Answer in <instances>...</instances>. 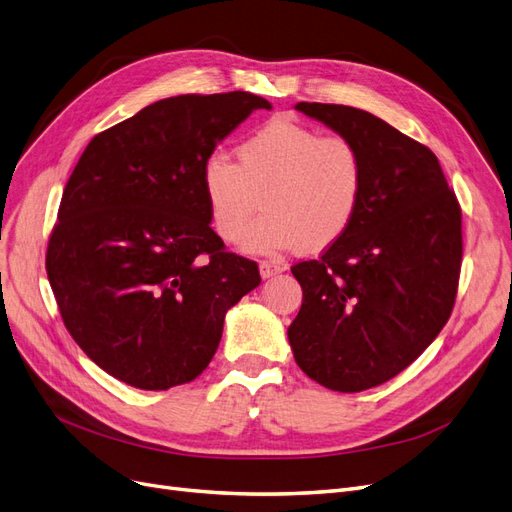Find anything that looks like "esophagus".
<instances>
[{
  "mask_svg": "<svg viewBox=\"0 0 512 512\" xmlns=\"http://www.w3.org/2000/svg\"><path fill=\"white\" fill-rule=\"evenodd\" d=\"M285 270H287V266H285V263H280V261H261L259 263V272H261L263 278H272V276L285 272Z\"/></svg>",
  "mask_w": 512,
  "mask_h": 512,
  "instance_id": "34e87169",
  "label": "esophagus"
}]
</instances>
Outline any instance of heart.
<instances>
[{
	"instance_id": "heart-1",
	"label": "heart",
	"mask_w": 512,
	"mask_h": 512,
	"mask_svg": "<svg viewBox=\"0 0 512 512\" xmlns=\"http://www.w3.org/2000/svg\"><path fill=\"white\" fill-rule=\"evenodd\" d=\"M367 168L344 135L272 118L236 147V164L211 154L200 173L208 217L223 242H238L260 196L267 211L244 235V249L270 253L299 244L320 251L342 238L361 211Z\"/></svg>"
}]
</instances>
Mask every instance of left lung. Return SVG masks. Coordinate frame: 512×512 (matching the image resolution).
Instances as JSON below:
<instances>
[{
  "instance_id": "8db88e82",
  "label": "left lung",
  "mask_w": 512,
  "mask_h": 512,
  "mask_svg": "<svg viewBox=\"0 0 512 512\" xmlns=\"http://www.w3.org/2000/svg\"><path fill=\"white\" fill-rule=\"evenodd\" d=\"M363 151L367 179L350 230L291 268L304 304L289 327L295 363L320 386L361 392L407 369L456 304L462 208L432 151L373 113L297 103Z\"/></svg>"
}]
</instances>
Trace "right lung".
<instances>
[{
	"label": "right lung",
	"instance_id": "add662e5",
	"mask_svg": "<svg viewBox=\"0 0 512 512\" xmlns=\"http://www.w3.org/2000/svg\"><path fill=\"white\" fill-rule=\"evenodd\" d=\"M270 107L242 90L179 94L99 132L75 164L46 272L75 344L120 382L196 380L225 312L259 287L257 263L213 232L200 173L223 137Z\"/></svg>",
	"mask_w": 512,
	"mask_h": 512
}]
</instances>
